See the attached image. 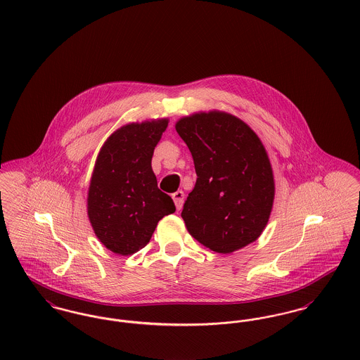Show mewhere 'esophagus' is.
Listing matches in <instances>:
<instances>
[{"label":"esophagus","mask_w":360,"mask_h":360,"mask_svg":"<svg viewBox=\"0 0 360 360\" xmlns=\"http://www.w3.org/2000/svg\"><path fill=\"white\" fill-rule=\"evenodd\" d=\"M172 198H174V202H175L176 210L179 211V210L182 208V205H184V201H185V193L182 191H175V193L172 194Z\"/></svg>","instance_id":"obj_1"}]
</instances>
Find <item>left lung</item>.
Returning <instances> with one entry per match:
<instances>
[{"instance_id":"obj_1","label":"left lung","mask_w":360,"mask_h":360,"mask_svg":"<svg viewBox=\"0 0 360 360\" xmlns=\"http://www.w3.org/2000/svg\"><path fill=\"white\" fill-rule=\"evenodd\" d=\"M175 129L197 174L182 219L194 239L230 254L264 231L274 205V171L261 140L242 120L223 111L181 118Z\"/></svg>"}]
</instances>
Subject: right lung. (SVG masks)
<instances>
[{"label": "right lung", "instance_id": "1", "mask_svg": "<svg viewBox=\"0 0 360 360\" xmlns=\"http://www.w3.org/2000/svg\"><path fill=\"white\" fill-rule=\"evenodd\" d=\"M167 125L169 120L162 118L120 127L98 155L86 208L98 239L112 253L139 252L159 220L175 212L171 197L158 188L150 166Z\"/></svg>", "mask_w": 360, "mask_h": 360}]
</instances>
